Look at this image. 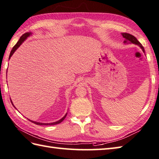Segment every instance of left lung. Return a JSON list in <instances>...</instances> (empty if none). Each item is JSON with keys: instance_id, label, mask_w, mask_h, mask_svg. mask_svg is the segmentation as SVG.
<instances>
[{"instance_id": "1", "label": "left lung", "mask_w": 159, "mask_h": 159, "mask_svg": "<svg viewBox=\"0 0 159 159\" xmlns=\"http://www.w3.org/2000/svg\"><path fill=\"white\" fill-rule=\"evenodd\" d=\"M122 37H123L125 39L124 41V43L125 44H128V43H134V44H136L138 45L140 48L142 49L143 52L145 53V50H144V48L142 46V44L140 43L139 41L137 40V39L134 37V36L131 35L130 34H128V33H122Z\"/></svg>"}]
</instances>
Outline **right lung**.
Here are the masks:
<instances>
[{"mask_svg":"<svg viewBox=\"0 0 159 159\" xmlns=\"http://www.w3.org/2000/svg\"><path fill=\"white\" fill-rule=\"evenodd\" d=\"M30 35H32V32H26V33H25V34H23L21 36V37H20L19 41H18V42L16 43V44L15 45V46L13 47L12 50H11V52H10V57H9V59H10V57H11V56H12L14 52L15 51H16V50L18 49V48H19V47L20 46V45H21V44L23 43V41H25L27 38L29 37ZM10 100H11V99H10ZM11 104H12V105L14 106L13 102H11ZM15 108H16V107H15ZM66 115H67V113H66V115H65L64 117H63L62 118H61L60 120H57V121L54 122H50V123H42V122H35V121L31 120H29V119H28V120H29L30 121H31L32 122H33V123H34V124H36V125H57V124L61 123V122L65 119L66 117Z\"/></svg>","mask_w":159,"mask_h":159,"instance_id":"obj_1","label":"right lung"}]
</instances>
